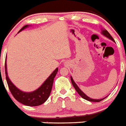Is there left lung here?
Masks as SVG:
<instances>
[{
    "label": "left lung",
    "instance_id": "obj_1",
    "mask_svg": "<svg viewBox=\"0 0 126 126\" xmlns=\"http://www.w3.org/2000/svg\"><path fill=\"white\" fill-rule=\"evenodd\" d=\"M102 34L104 35V36H105L106 37H107L108 38L110 39L111 40H112L113 41H114V39H113L112 37L110 36V34H109V32L107 30H103L102 31ZM71 83H72V85H73V86L74 87V88H75L76 91L78 92V94H79V95H80L81 96V97H82L83 98H84V99L87 100H88V101L95 102H100L101 100H104V98H102V99H100V100H98V99H97H97H92V98H90V97H88V96L86 95L83 92L81 91V90H80V88L78 87V86H77V84H76L74 82V81H73V79H72V77H71Z\"/></svg>",
    "mask_w": 126,
    "mask_h": 126
}]
</instances>
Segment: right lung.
Instances as JSON below:
<instances>
[{
  "mask_svg": "<svg viewBox=\"0 0 126 126\" xmlns=\"http://www.w3.org/2000/svg\"><path fill=\"white\" fill-rule=\"evenodd\" d=\"M27 27H28V25L24 26L18 32L23 30ZM5 69L7 83L8 87H9L12 95L18 102L24 105H28V106H38V105L43 104L47 100L50 95L51 92L54 79H55V76L58 72V69L56 68L53 71L51 75L47 78V80L44 82L43 84L38 89L32 92L26 93L23 92L17 88V87H16L12 83L11 80L9 79L7 73L6 60L5 62Z\"/></svg>",
  "mask_w": 126,
  "mask_h": 126,
  "instance_id": "obj_1",
  "label": "right lung"
}]
</instances>
